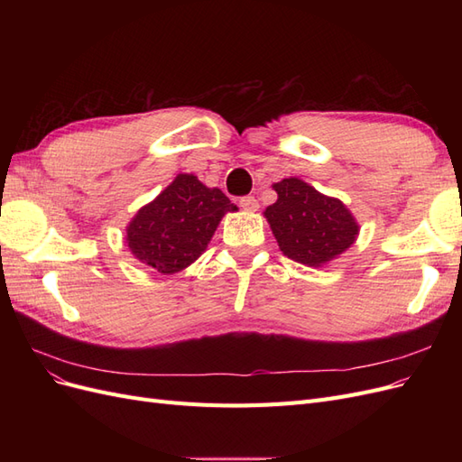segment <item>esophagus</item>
I'll use <instances>...</instances> for the list:
<instances>
[{"mask_svg":"<svg viewBox=\"0 0 462 462\" xmlns=\"http://www.w3.org/2000/svg\"><path fill=\"white\" fill-rule=\"evenodd\" d=\"M241 208L245 209V212H258L260 204L254 197H245V199H241Z\"/></svg>","mask_w":462,"mask_h":462,"instance_id":"1","label":"esophagus"}]
</instances>
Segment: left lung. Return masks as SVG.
Segmentation results:
<instances>
[{
	"label": "left lung",
	"instance_id": "8db88e82",
	"mask_svg": "<svg viewBox=\"0 0 462 462\" xmlns=\"http://www.w3.org/2000/svg\"><path fill=\"white\" fill-rule=\"evenodd\" d=\"M272 189L277 200L263 209V217L287 258L321 268L355 245L360 226L339 199L321 194L299 177L282 179Z\"/></svg>",
	"mask_w": 462,
	"mask_h": 462
}]
</instances>
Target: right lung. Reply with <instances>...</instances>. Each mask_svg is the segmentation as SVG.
Masks as SVG:
<instances>
[{
    "instance_id": "obj_1",
    "label": "right lung",
    "mask_w": 462,
    "mask_h": 462,
    "mask_svg": "<svg viewBox=\"0 0 462 462\" xmlns=\"http://www.w3.org/2000/svg\"><path fill=\"white\" fill-rule=\"evenodd\" d=\"M236 209L219 189L206 187L192 173H179L134 214L125 243L138 262L171 275L204 254L221 217Z\"/></svg>"
}]
</instances>
